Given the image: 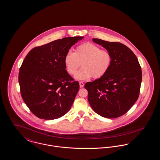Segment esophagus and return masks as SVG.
<instances>
[{
  "label": "esophagus",
  "instance_id": "esophagus-1",
  "mask_svg": "<svg viewBox=\"0 0 160 160\" xmlns=\"http://www.w3.org/2000/svg\"><path fill=\"white\" fill-rule=\"evenodd\" d=\"M79 84H80V88H83L84 86V83L82 82H80Z\"/></svg>",
  "mask_w": 160,
  "mask_h": 160
}]
</instances>
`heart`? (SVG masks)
Segmentation results:
<instances>
[{"instance_id": "obj_1", "label": "heart", "mask_w": 160, "mask_h": 160, "mask_svg": "<svg viewBox=\"0 0 160 160\" xmlns=\"http://www.w3.org/2000/svg\"><path fill=\"white\" fill-rule=\"evenodd\" d=\"M112 57L108 50L101 49L98 45L86 42L78 46L74 53L68 52L64 57V64L68 72L74 75L81 66L82 68L75 74L79 80L92 77L94 79L103 77L110 68Z\"/></svg>"}]
</instances>
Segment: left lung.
Returning <instances> with one entry per match:
<instances>
[{
  "label": "left lung",
  "mask_w": 160,
  "mask_h": 160,
  "mask_svg": "<svg viewBox=\"0 0 160 160\" xmlns=\"http://www.w3.org/2000/svg\"><path fill=\"white\" fill-rule=\"evenodd\" d=\"M92 40L110 52L112 62L103 77L85 85L88 102L100 116L116 118L125 114L139 98L141 67L135 53L123 44L98 38Z\"/></svg>",
  "instance_id": "1"
}]
</instances>
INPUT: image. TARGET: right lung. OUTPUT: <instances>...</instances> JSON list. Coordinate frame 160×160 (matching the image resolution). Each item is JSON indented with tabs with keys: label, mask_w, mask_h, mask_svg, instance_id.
<instances>
[{
	"label": "right lung",
	"mask_w": 160,
	"mask_h": 160,
	"mask_svg": "<svg viewBox=\"0 0 160 160\" xmlns=\"http://www.w3.org/2000/svg\"><path fill=\"white\" fill-rule=\"evenodd\" d=\"M83 38H63L35 47L25 58L19 72L21 94L38 118L58 119L71 108L80 85L66 70L64 57Z\"/></svg>",
	"instance_id": "1"
}]
</instances>
